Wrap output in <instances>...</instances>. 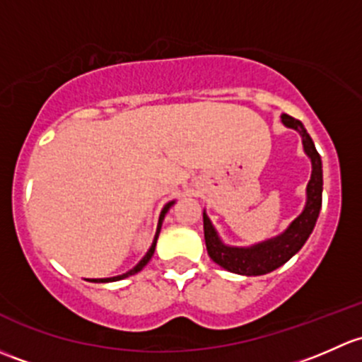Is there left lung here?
Here are the masks:
<instances>
[{"label":"left lung","mask_w":362,"mask_h":362,"mask_svg":"<svg viewBox=\"0 0 362 362\" xmlns=\"http://www.w3.org/2000/svg\"><path fill=\"white\" fill-rule=\"evenodd\" d=\"M281 118L286 127L300 132L305 153L308 155L312 162V176L307 185V204H305L301 214L281 235L268 238V240L259 242V244L249 245V247L226 245L219 238L209 216L204 212V237H206L209 256H211L212 262L218 263L225 270L233 272V274L264 275L268 272H274L275 268L282 267L303 247L319 218L320 206H322V162H320V155L315 150V144L312 137L308 136L307 129L300 120L286 113L281 115Z\"/></svg>","instance_id":"8db88e82"}]
</instances>
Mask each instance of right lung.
<instances>
[{
  "label": "right lung",
  "mask_w": 362,
  "mask_h": 362,
  "mask_svg": "<svg viewBox=\"0 0 362 362\" xmlns=\"http://www.w3.org/2000/svg\"><path fill=\"white\" fill-rule=\"evenodd\" d=\"M173 204H174V200H173V202L165 204V207L162 209V212H160V218H158V226H156L155 238H153V242H151V247L148 249V252H146V255H144V258L141 259V262L137 263L136 267L132 268V270H129V272H127V274L117 275V277H107V279H92V282H115V281H122V279H125V277H129V275H134V274H137V272L143 270V268L146 267V264H148V262H150V259H151V256H153V252H155V245H156V238H158L160 228H162V221H163V218H165L167 211H169V209L173 207Z\"/></svg>",
  "instance_id": "add662e5"
}]
</instances>
